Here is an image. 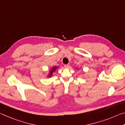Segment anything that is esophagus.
I'll use <instances>...</instances> for the list:
<instances>
[{
  "label": "esophagus",
  "instance_id": "1",
  "mask_svg": "<svg viewBox=\"0 0 125 125\" xmlns=\"http://www.w3.org/2000/svg\"><path fill=\"white\" fill-rule=\"evenodd\" d=\"M64 67L65 68H68L69 67V64H64Z\"/></svg>",
  "mask_w": 125,
  "mask_h": 125
}]
</instances>
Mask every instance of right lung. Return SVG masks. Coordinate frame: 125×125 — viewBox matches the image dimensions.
<instances>
[{
  "label": "right lung",
  "mask_w": 125,
  "mask_h": 125,
  "mask_svg": "<svg viewBox=\"0 0 125 125\" xmlns=\"http://www.w3.org/2000/svg\"><path fill=\"white\" fill-rule=\"evenodd\" d=\"M57 68V67H52V69H51V70L50 71V74H48V77H51L52 76V74H53V72H54L55 71H56V69Z\"/></svg>",
  "instance_id": "right-lung-1"
}]
</instances>
